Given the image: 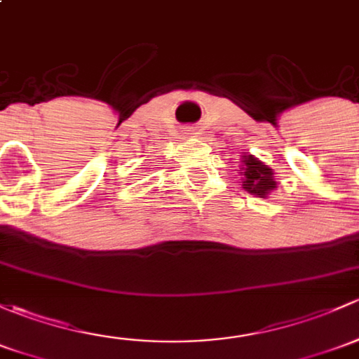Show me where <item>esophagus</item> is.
I'll list each match as a JSON object with an SVG mask.
<instances>
[{
  "instance_id": "1",
  "label": "esophagus",
  "mask_w": 359,
  "mask_h": 359,
  "mask_svg": "<svg viewBox=\"0 0 359 359\" xmlns=\"http://www.w3.org/2000/svg\"><path fill=\"white\" fill-rule=\"evenodd\" d=\"M186 134H194V129L192 127H186Z\"/></svg>"
}]
</instances>
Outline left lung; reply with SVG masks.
Listing matches in <instances>:
<instances>
[{
    "label": "left lung",
    "instance_id": "8db88e82",
    "mask_svg": "<svg viewBox=\"0 0 359 359\" xmlns=\"http://www.w3.org/2000/svg\"><path fill=\"white\" fill-rule=\"evenodd\" d=\"M241 170L239 172L241 180H243V189L248 191L249 194L256 196V198H269V196L277 189V180H275V173L269 165L259 161L258 158L252 156L249 153L241 154Z\"/></svg>",
    "mask_w": 359,
    "mask_h": 359
}]
</instances>
